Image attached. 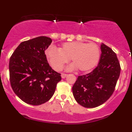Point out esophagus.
I'll return each mask as SVG.
<instances>
[{
  "label": "esophagus",
  "mask_w": 132,
  "mask_h": 132,
  "mask_svg": "<svg viewBox=\"0 0 132 132\" xmlns=\"http://www.w3.org/2000/svg\"><path fill=\"white\" fill-rule=\"evenodd\" d=\"M67 76H68L67 74H64V73H62L61 74V77L63 79L65 78V77H66Z\"/></svg>",
  "instance_id": "obj_1"
}]
</instances>
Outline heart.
<instances>
[{
    "mask_svg": "<svg viewBox=\"0 0 132 132\" xmlns=\"http://www.w3.org/2000/svg\"><path fill=\"white\" fill-rule=\"evenodd\" d=\"M46 55L51 66L56 71H61L70 60L69 69L77 68L79 71L87 72L97 65L100 58V50L95 43L84 42H66L58 50L51 47L46 51Z\"/></svg>",
    "mask_w": 132,
    "mask_h": 132,
    "instance_id": "obj_1",
    "label": "heart"
}]
</instances>
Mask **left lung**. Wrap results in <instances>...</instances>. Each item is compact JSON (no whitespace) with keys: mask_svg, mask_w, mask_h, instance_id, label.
Listing matches in <instances>:
<instances>
[{"mask_svg":"<svg viewBox=\"0 0 132 132\" xmlns=\"http://www.w3.org/2000/svg\"><path fill=\"white\" fill-rule=\"evenodd\" d=\"M99 63L91 72L77 77L72 93L79 104L93 108L105 103L112 95L120 73L116 54L102 44Z\"/></svg>","mask_w":132,"mask_h":132,"instance_id":"1","label":"left lung"}]
</instances>
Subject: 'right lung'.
Returning a JSON list of instances; mask_svg holds the SVG:
<instances>
[{
	"label": "right lung",
	"instance_id": "obj_1",
	"mask_svg": "<svg viewBox=\"0 0 132 132\" xmlns=\"http://www.w3.org/2000/svg\"><path fill=\"white\" fill-rule=\"evenodd\" d=\"M52 39L40 36L21 42L9 62L11 86L19 98L31 105H40L52 97L61 74L52 69L45 51Z\"/></svg>",
	"mask_w": 132,
	"mask_h": 132
}]
</instances>
